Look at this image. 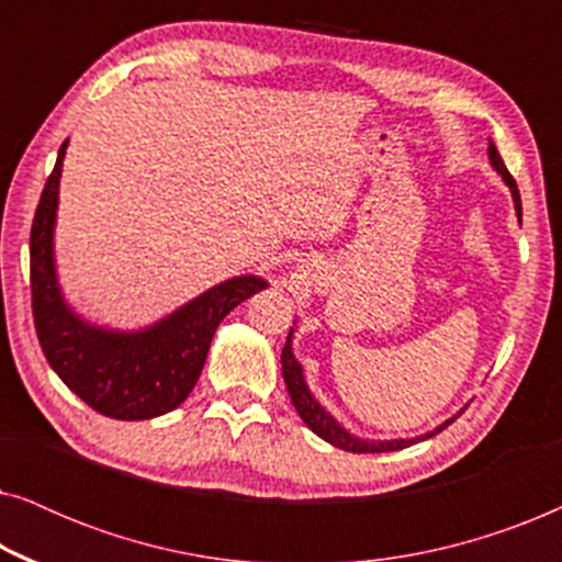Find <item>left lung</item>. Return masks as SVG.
<instances>
[{"label": "left lung", "mask_w": 562, "mask_h": 562, "mask_svg": "<svg viewBox=\"0 0 562 562\" xmlns=\"http://www.w3.org/2000/svg\"><path fill=\"white\" fill-rule=\"evenodd\" d=\"M488 160H491V166H494V171L502 176V181L506 183V187H509L512 199H514V210H517V217L521 222V199H519L517 181H514L512 173L506 171L504 160H502V156H498L496 145L491 140H488ZM294 325H296V322H294ZM291 340H294V327L289 329L286 345H283V350H281V373H283V381H286V391H289L291 402H294V409L299 412V417L304 419V425L310 427L314 435H319L322 440L335 445V448H340V450H348V452H391V450L409 448V445L429 440V437L442 432V429L448 427L452 419L460 417V412L465 409V406H463V409H460L456 417L445 419L440 427L432 429V432H425V435H417V437H398V440H366V437H358V435H352L350 429H345L340 422H337L333 414H329L325 406H322L317 398H314V394L304 381V368L294 356V345H291Z\"/></svg>", "instance_id": "left-lung-1"}]
</instances>
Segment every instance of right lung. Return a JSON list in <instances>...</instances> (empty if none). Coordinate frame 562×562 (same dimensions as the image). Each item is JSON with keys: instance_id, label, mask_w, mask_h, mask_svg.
<instances>
[{"instance_id": "right-lung-1", "label": "right lung", "mask_w": 562, "mask_h": 562, "mask_svg": "<svg viewBox=\"0 0 562 562\" xmlns=\"http://www.w3.org/2000/svg\"><path fill=\"white\" fill-rule=\"evenodd\" d=\"M68 140L45 181L30 233V289L41 348L58 379L91 409L112 419L173 412L196 386L217 325L258 291L260 276H235L140 329L91 325L64 299L56 271L58 187Z\"/></svg>"}]
</instances>
